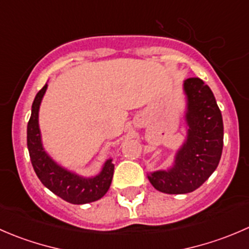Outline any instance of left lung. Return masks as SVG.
Instances as JSON below:
<instances>
[{
    "label": "left lung",
    "instance_id": "1",
    "mask_svg": "<svg viewBox=\"0 0 249 249\" xmlns=\"http://www.w3.org/2000/svg\"><path fill=\"white\" fill-rule=\"evenodd\" d=\"M188 96V139L169 171L148 176L157 190L166 194L194 192L214 172L223 150V118L214 95L197 77L184 82Z\"/></svg>",
    "mask_w": 249,
    "mask_h": 249
}]
</instances>
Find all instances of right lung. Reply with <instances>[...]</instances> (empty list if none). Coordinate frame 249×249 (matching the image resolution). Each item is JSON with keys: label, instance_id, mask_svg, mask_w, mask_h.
<instances>
[{"label": "right lung", "instance_id": "add662e5", "mask_svg": "<svg viewBox=\"0 0 249 249\" xmlns=\"http://www.w3.org/2000/svg\"><path fill=\"white\" fill-rule=\"evenodd\" d=\"M47 84L37 92L32 104V112L27 123V148L37 177L55 195L65 201L82 205L101 199L112 183L114 165L112 160L105 164L102 172L94 178H83L66 171L55 164L43 150L38 127V109Z\"/></svg>", "mask_w": 249, "mask_h": 249}]
</instances>
